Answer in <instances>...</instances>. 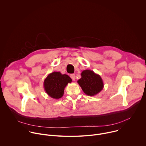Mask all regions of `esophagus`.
<instances>
[{"instance_id": "obj_1", "label": "esophagus", "mask_w": 146, "mask_h": 146, "mask_svg": "<svg viewBox=\"0 0 146 146\" xmlns=\"http://www.w3.org/2000/svg\"><path fill=\"white\" fill-rule=\"evenodd\" d=\"M70 77L71 78V79H72V80H74V81H75V80H76V78H75V75H74V74H71V75H70Z\"/></svg>"}]
</instances>
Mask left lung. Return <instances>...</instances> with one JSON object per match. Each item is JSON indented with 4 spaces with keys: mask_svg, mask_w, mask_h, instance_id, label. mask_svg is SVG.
<instances>
[{
    "mask_svg": "<svg viewBox=\"0 0 146 146\" xmlns=\"http://www.w3.org/2000/svg\"><path fill=\"white\" fill-rule=\"evenodd\" d=\"M81 76L78 83L86 95L95 96L103 90L104 83L101 76L93 71L84 70L81 73Z\"/></svg>",
    "mask_w": 146,
    "mask_h": 146,
    "instance_id": "obj_1",
    "label": "left lung"
}]
</instances>
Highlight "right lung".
<instances>
[{"label":"right lung","mask_w":146,"mask_h":146,"mask_svg":"<svg viewBox=\"0 0 146 146\" xmlns=\"http://www.w3.org/2000/svg\"><path fill=\"white\" fill-rule=\"evenodd\" d=\"M71 82L72 79L68 75L54 71L48 75L44 80L43 86L46 92L49 96L59 99L63 96L66 86Z\"/></svg>","instance_id":"obj_1"}]
</instances>
